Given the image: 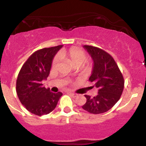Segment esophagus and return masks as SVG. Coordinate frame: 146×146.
<instances>
[{
    "label": "esophagus",
    "instance_id": "34e87169",
    "mask_svg": "<svg viewBox=\"0 0 146 146\" xmlns=\"http://www.w3.org/2000/svg\"><path fill=\"white\" fill-rule=\"evenodd\" d=\"M67 93H69V94H70V95H72V96L73 97V98H76V97L78 96V94H76V93H73V92H68Z\"/></svg>",
    "mask_w": 146,
    "mask_h": 146
}]
</instances>
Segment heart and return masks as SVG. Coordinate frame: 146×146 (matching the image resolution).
I'll list each match as a JSON object with an SVG mask.
<instances>
[{
  "mask_svg": "<svg viewBox=\"0 0 146 146\" xmlns=\"http://www.w3.org/2000/svg\"><path fill=\"white\" fill-rule=\"evenodd\" d=\"M61 57L66 58L73 66H80L86 60V54L83 50L77 47H71L67 50H62L59 54L54 56L52 61V68H56L61 63ZM92 68L90 62H85L82 66L83 71H88Z\"/></svg>",
  "mask_w": 146,
  "mask_h": 146,
  "instance_id": "1",
  "label": "heart"
}]
</instances>
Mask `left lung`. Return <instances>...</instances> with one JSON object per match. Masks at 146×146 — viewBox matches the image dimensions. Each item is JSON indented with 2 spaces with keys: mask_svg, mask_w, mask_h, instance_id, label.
<instances>
[{
  "mask_svg": "<svg viewBox=\"0 0 146 146\" xmlns=\"http://www.w3.org/2000/svg\"><path fill=\"white\" fill-rule=\"evenodd\" d=\"M94 61L89 80L98 88L97 96L85 95L87 102L82 109L94 114L110 110L120 99L124 87V79L113 57L102 48L84 45Z\"/></svg>",
  "mask_w": 146,
  "mask_h": 146,
  "instance_id": "obj_1",
  "label": "left lung"
}]
</instances>
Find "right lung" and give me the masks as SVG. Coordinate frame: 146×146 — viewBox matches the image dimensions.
<instances>
[{
  "instance_id": "1",
  "label": "right lung",
  "mask_w": 146,
  "mask_h": 146,
  "mask_svg": "<svg viewBox=\"0 0 146 146\" xmlns=\"http://www.w3.org/2000/svg\"><path fill=\"white\" fill-rule=\"evenodd\" d=\"M63 45L34 52L22 66L16 82V92L27 110L37 116L49 114L56 108L62 92H50L42 80L49 75L52 60Z\"/></svg>"
}]
</instances>
